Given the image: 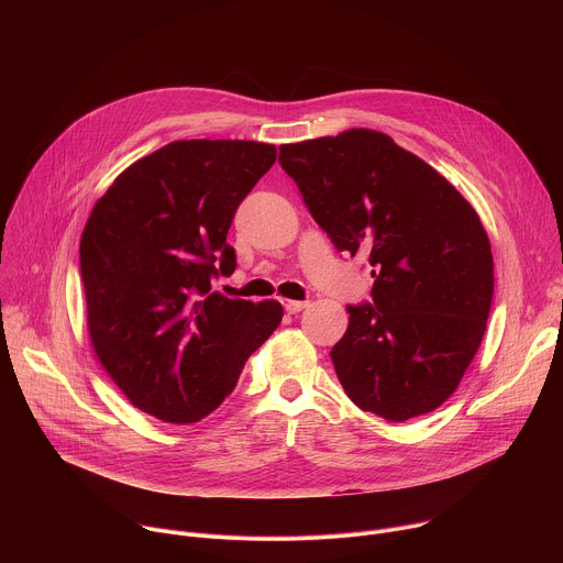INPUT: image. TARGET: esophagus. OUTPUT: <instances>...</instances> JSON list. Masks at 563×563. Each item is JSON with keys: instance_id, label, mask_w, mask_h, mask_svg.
<instances>
[{"instance_id": "1", "label": "esophagus", "mask_w": 563, "mask_h": 563, "mask_svg": "<svg viewBox=\"0 0 563 563\" xmlns=\"http://www.w3.org/2000/svg\"><path fill=\"white\" fill-rule=\"evenodd\" d=\"M283 305H285V309L289 313H298V311H302L307 307V300H283Z\"/></svg>"}]
</instances>
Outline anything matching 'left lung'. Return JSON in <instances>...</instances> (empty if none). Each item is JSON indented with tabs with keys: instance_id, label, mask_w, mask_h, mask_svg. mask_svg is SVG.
Here are the masks:
<instances>
[{
	"instance_id": "8db88e82",
	"label": "left lung",
	"mask_w": 563,
	"mask_h": 563,
	"mask_svg": "<svg viewBox=\"0 0 563 563\" xmlns=\"http://www.w3.org/2000/svg\"><path fill=\"white\" fill-rule=\"evenodd\" d=\"M278 163L334 247L372 267V302L347 305V332L330 352L345 394L396 423L437 410L493 305V252L476 211L421 157L369 129L283 144Z\"/></svg>"
}]
</instances>
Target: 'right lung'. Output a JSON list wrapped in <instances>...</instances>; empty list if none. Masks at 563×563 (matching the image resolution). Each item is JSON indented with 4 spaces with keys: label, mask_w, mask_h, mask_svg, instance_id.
<instances>
[{
    "label": "right lung",
    "mask_w": 563,
    "mask_h": 563,
    "mask_svg": "<svg viewBox=\"0 0 563 563\" xmlns=\"http://www.w3.org/2000/svg\"><path fill=\"white\" fill-rule=\"evenodd\" d=\"M274 163V144L178 140L122 172L91 211L79 240L91 343L159 421L211 415L280 325V302L211 289L235 269L233 213Z\"/></svg>",
    "instance_id": "add662e5"
}]
</instances>
